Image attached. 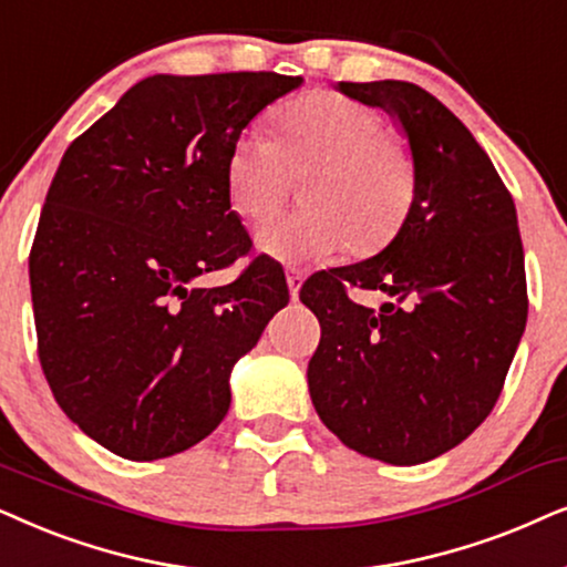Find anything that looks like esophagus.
I'll return each instance as SVG.
<instances>
[{
	"instance_id": "34e87169",
	"label": "esophagus",
	"mask_w": 567,
	"mask_h": 567,
	"mask_svg": "<svg viewBox=\"0 0 567 567\" xmlns=\"http://www.w3.org/2000/svg\"><path fill=\"white\" fill-rule=\"evenodd\" d=\"M285 277H288V288H290V296H292V300H296V298H298V290H300V285H303V271L288 267V269H285Z\"/></svg>"
}]
</instances>
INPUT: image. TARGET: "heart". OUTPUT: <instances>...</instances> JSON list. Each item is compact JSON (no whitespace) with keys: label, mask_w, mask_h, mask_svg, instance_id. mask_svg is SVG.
<instances>
[{"label":"heart","mask_w":567,"mask_h":567,"mask_svg":"<svg viewBox=\"0 0 567 567\" xmlns=\"http://www.w3.org/2000/svg\"><path fill=\"white\" fill-rule=\"evenodd\" d=\"M308 168V207L271 217L256 236L279 261H316L342 246L358 256L379 251L404 225L417 192L412 150L386 132L379 111L313 93L279 113V140L246 130L233 142L225 165L233 213L264 220L288 194L292 171Z\"/></svg>","instance_id":"1"}]
</instances>
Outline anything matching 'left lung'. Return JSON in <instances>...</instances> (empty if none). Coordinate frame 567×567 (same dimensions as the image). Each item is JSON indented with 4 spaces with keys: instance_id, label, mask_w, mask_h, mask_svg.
Here are the masks:
<instances>
[{
    "instance_id": "left-lung-1",
    "label": "left lung",
    "mask_w": 567,
    "mask_h": 567,
    "mask_svg": "<svg viewBox=\"0 0 567 567\" xmlns=\"http://www.w3.org/2000/svg\"><path fill=\"white\" fill-rule=\"evenodd\" d=\"M344 95L399 118L417 192L379 256L316 271L300 300L321 323L308 391L347 449L412 466L477 430L501 396L526 327L516 205L472 132L412 82H339ZM350 287L392 298L381 312Z\"/></svg>"
}]
</instances>
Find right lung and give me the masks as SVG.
I'll use <instances>...</instances> for the list:
<instances>
[{
    "instance_id": "obj_1",
    "label": "right lung",
    "mask_w": 567,
    "mask_h": 567,
    "mask_svg": "<svg viewBox=\"0 0 567 567\" xmlns=\"http://www.w3.org/2000/svg\"><path fill=\"white\" fill-rule=\"evenodd\" d=\"M277 72L155 74L66 147L30 248L38 358L66 417L111 454L192 449L230 406L233 362L290 292L269 256L223 288L196 277L251 256L225 165Z\"/></svg>"
}]
</instances>
